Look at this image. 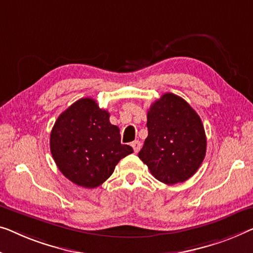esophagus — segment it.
<instances>
[{
    "instance_id": "1",
    "label": "esophagus",
    "mask_w": 253,
    "mask_h": 253,
    "mask_svg": "<svg viewBox=\"0 0 253 253\" xmlns=\"http://www.w3.org/2000/svg\"><path fill=\"white\" fill-rule=\"evenodd\" d=\"M131 148H133L134 149V151H135V152H138V151L139 150H141V146H142V143L141 142H139V141H134V142H131Z\"/></svg>"
}]
</instances>
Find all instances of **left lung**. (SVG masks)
<instances>
[{
	"instance_id": "obj_1",
	"label": "left lung",
	"mask_w": 253,
	"mask_h": 253,
	"mask_svg": "<svg viewBox=\"0 0 253 253\" xmlns=\"http://www.w3.org/2000/svg\"><path fill=\"white\" fill-rule=\"evenodd\" d=\"M149 135L138 157L168 185L193 176L206 157L207 138L199 115L185 100L166 93L148 111Z\"/></svg>"
}]
</instances>
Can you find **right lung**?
I'll return each mask as SVG.
<instances>
[{
    "instance_id": "right-lung-1",
    "label": "right lung",
    "mask_w": 253,
    "mask_h": 253,
    "mask_svg": "<svg viewBox=\"0 0 253 253\" xmlns=\"http://www.w3.org/2000/svg\"><path fill=\"white\" fill-rule=\"evenodd\" d=\"M109 117L95 100L85 97L63 111L52 128V157L60 171L78 186H100L116 165L134 152L120 143L119 128L111 125Z\"/></svg>"
}]
</instances>
